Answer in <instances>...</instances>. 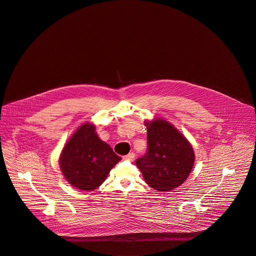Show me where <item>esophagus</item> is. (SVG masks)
I'll use <instances>...</instances> for the list:
<instances>
[{"instance_id": "34e87169", "label": "esophagus", "mask_w": 256, "mask_h": 256, "mask_svg": "<svg viewBox=\"0 0 256 256\" xmlns=\"http://www.w3.org/2000/svg\"><path fill=\"white\" fill-rule=\"evenodd\" d=\"M134 156H136V154H134V152H130L128 154H126V156H124V160H130V162H132L134 160Z\"/></svg>"}]
</instances>
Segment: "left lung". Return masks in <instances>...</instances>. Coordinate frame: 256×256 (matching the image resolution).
<instances>
[{"label":"left lung","instance_id":"8db88e82","mask_svg":"<svg viewBox=\"0 0 256 256\" xmlns=\"http://www.w3.org/2000/svg\"><path fill=\"white\" fill-rule=\"evenodd\" d=\"M146 152L136 160L148 185L170 191L182 185L193 168L195 154L190 142L171 124L162 120L146 122Z\"/></svg>","mask_w":256,"mask_h":256}]
</instances>
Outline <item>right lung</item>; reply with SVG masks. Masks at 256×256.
<instances>
[{"mask_svg": "<svg viewBox=\"0 0 256 256\" xmlns=\"http://www.w3.org/2000/svg\"><path fill=\"white\" fill-rule=\"evenodd\" d=\"M122 160L96 134V126H81L65 144L60 168L65 179L79 190L90 191L100 186L112 166Z\"/></svg>", "mask_w": 256, "mask_h": 256, "instance_id": "add662e5", "label": "right lung"}]
</instances>
